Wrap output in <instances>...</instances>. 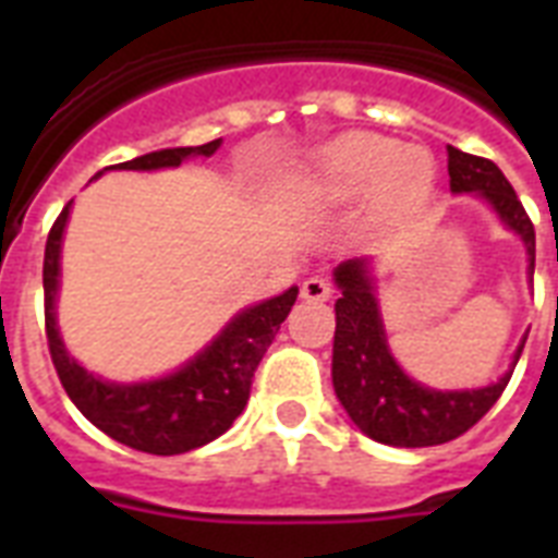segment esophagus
<instances>
[{"instance_id":"obj_1","label":"esophagus","mask_w":558,"mask_h":558,"mask_svg":"<svg viewBox=\"0 0 558 558\" xmlns=\"http://www.w3.org/2000/svg\"><path fill=\"white\" fill-rule=\"evenodd\" d=\"M332 287L324 278H306L304 287H301V298L304 301H313V304H322V301H330Z\"/></svg>"}]
</instances>
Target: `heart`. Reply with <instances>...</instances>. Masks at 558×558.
<instances>
[{"label": "heart", "instance_id": "1", "mask_svg": "<svg viewBox=\"0 0 558 558\" xmlns=\"http://www.w3.org/2000/svg\"><path fill=\"white\" fill-rule=\"evenodd\" d=\"M437 187V165L423 147H402L397 138L353 130L315 153L301 196L313 205H350L371 193L373 217L381 222L414 217Z\"/></svg>", "mask_w": 558, "mask_h": 558}]
</instances>
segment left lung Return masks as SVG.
<instances>
[{"label": "left lung", "instance_id": "left-lung-1", "mask_svg": "<svg viewBox=\"0 0 558 558\" xmlns=\"http://www.w3.org/2000/svg\"><path fill=\"white\" fill-rule=\"evenodd\" d=\"M449 153V187L454 196H475L486 202L498 222L519 236L527 254V280L536 269V231L521 208L519 196L489 159H477L458 147ZM339 287L336 301V339H332V388L341 408L371 440L397 449L440 446L469 432L495 405L510 381L527 336H521L510 367L481 388L440 390L408 376L390 353L388 332L381 322L376 260L353 257L332 269Z\"/></svg>", "mask_w": 558, "mask_h": 558}]
</instances>
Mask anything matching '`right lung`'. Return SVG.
I'll use <instances>...</instances> for the list:
<instances>
[{"label":"right lung","mask_w":558,"mask_h":558,"mask_svg":"<svg viewBox=\"0 0 558 558\" xmlns=\"http://www.w3.org/2000/svg\"><path fill=\"white\" fill-rule=\"evenodd\" d=\"M219 144L222 138L199 147H168V150L147 153L138 159L104 168L92 179H100L107 170L153 173V170L179 168L187 159H210L219 150ZM72 205L74 202H69L57 217L48 234L46 263H43L48 350L69 399L92 425H98L112 440L147 454H185L217 440L243 414L254 371L260 365L266 348L275 341L280 324L287 322L298 298V287H289L287 292L266 298L260 304L243 306L199 353H193L177 371L142 381L104 379L98 373L86 371L69 353L57 324V298L63 278V266H60L63 234Z\"/></svg>","instance_id":"obj_1"}]
</instances>
